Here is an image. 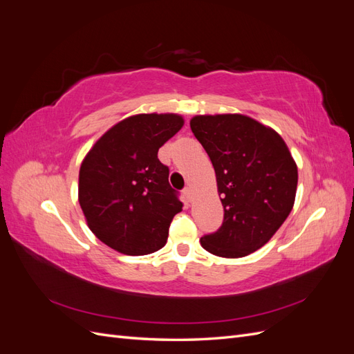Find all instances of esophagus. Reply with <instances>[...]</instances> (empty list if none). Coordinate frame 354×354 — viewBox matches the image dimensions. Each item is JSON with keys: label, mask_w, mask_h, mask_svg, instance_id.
<instances>
[{"label": "esophagus", "mask_w": 354, "mask_h": 354, "mask_svg": "<svg viewBox=\"0 0 354 354\" xmlns=\"http://www.w3.org/2000/svg\"><path fill=\"white\" fill-rule=\"evenodd\" d=\"M183 194H185V196H186L187 201H192V189H190V186L183 190Z\"/></svg>", "instance_id": "1"}]
</instances>
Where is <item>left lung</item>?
<instances>
[{
	"mask_svg": "<svg viewBox=\"0 0 354 354\" xmlns=\"http://www.w3.org/2000/svg\"><path fill=\"white\" fill-rule=\"evenodd\" d=\"M190 128L211 159L224 208L221 227L203 234L202 248L224 259L260 250L295 201L298 171L283 138L239 113L199 115Z\"/></svg>",
	"mask_w": 354,
	"mask_h": 354,
	"instance_id": "obj_1",
	"label": "left lung"
}]
</instances>
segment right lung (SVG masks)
<instances>
[{"instance_id": "add662e5", "label": "right lung", "mask_w": 354, "mask_h": 354, "mask_svg": "<svg viewBox=\"0 0 354 354\" xmlns=\"http://www.w3.org/2000/svg\"><path fill=\"white\" fill-rule=\"evenodd\" d=\"M176 113H140L106 131L84 158L78 201L90 230L127 255H146L167 243L183 208L168 183L158 151L183 127Z\"/></svg>"}]
</instances>
